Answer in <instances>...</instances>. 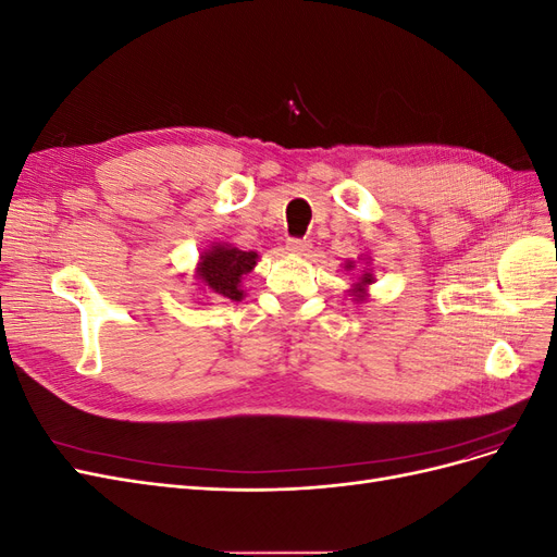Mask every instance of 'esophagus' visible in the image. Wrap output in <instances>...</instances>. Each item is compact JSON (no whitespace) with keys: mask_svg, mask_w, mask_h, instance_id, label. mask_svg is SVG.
Segmentation results:
<instances>
[{"mask_svg":"<svg viewBox=\"0 0 557 557\" xmlns=\"http://www.w3.org/2000/svg\"><path fill=\"white\" fill-rule=\"evenodd\" d=\"M285 248H288V252H295V256H305V252L311 248V242L309 239H288Z\"/></svg>","mask_w":557,"mask_h":557,"instance_id":"obj_1","label":"esophagus"}]
</instances>
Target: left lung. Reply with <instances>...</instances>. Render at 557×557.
<instances>
[{"instance_id":"8db88e82","label":"left lung","mask_w":557,"mask_h":557,"mask_svg":"<svg viewBox=\"0 0 557 557\" xmlns=\"http://www.w3.org/2000/svg\"><path fill=\"white\" fill-rule=\"evenodd\" d=\"M350 267H352V262H348V264H346V269H350ZM372 278H374V276H372V274H369V272H367V274L362 276V281L358 283V293H360V295H356V297H362V293H364V288H362V285H367V283H372Z\"/></svg>"}]
</instances>
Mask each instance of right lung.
I'll return each mask as SVG.
<instances>
[{"mask_svg": "<svg viewBox=\"0 0 557 557\" xmlns=\"http://www.w3.org/2000/svg\"><path fill=\"white\" fill-rule=\"evenodd\" d=\"M256 260L258 252L218 244L201 256L197 276L215 295L239 301L244 297V290H239L242 276L256 267Z\"/></svg>", "mask_w": 557, "mask_h": 557, "instance_id": "obj_1", "label": "right lung"}]
</instances>
